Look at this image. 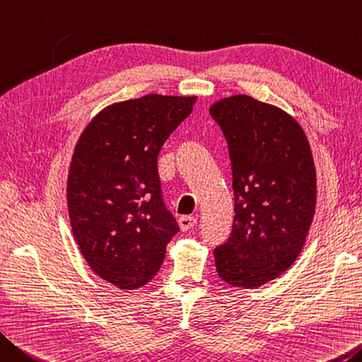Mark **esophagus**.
<instances>
[{
  "instance_id": "esophagus-1",
  "label": "esophagus",
  "mask_w": 362,
  "mask_h": 362,
  "mask_svg": "<svg viewBox=\"0 0 362 362\" xmlns=\"http://www.w3.org/2000/svg\"><path fill=\"white\" fill-rule=\"evenodd\" d=\"M180 228H181V230H189V229H192L195 224H197V218H194V216H181L180 218Z\"/></svg>"
}]
</instances>
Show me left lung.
Returning a JSON list of instances; mask_svg holds the SVG:
<instances>
[{
    "label": "left lung",
    "instance_id": "8db88e82",
    "mask_svg": "<svg viewBox=\"0 0 362 362\" xmlns=\"http://www.w3.org/2000/svg\"><path fill=\"white\" fill-rule=\"evenodd\" d=\"M226 138L234 189L230 237L215 248L218 276L255 288L293 264L316 210V168L303 128L247 94L210 107Z\"/></svg>",
    "mask_w": 362,
    "mask_h": 362
}]
</instances>
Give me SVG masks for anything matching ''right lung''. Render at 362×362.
<instances>
[{"instance_id":"add662e5","label":"right lung","mask_w":362,"mask_h":362,"mask_svg":"<svg viewBox=\"0 0 362 362\" xmlns=\"http://www.w3.org/2000/svg\"><path fill=\"white\" fill-rule=\"evenodd\" d=\"M195 100L147 94L115 103L76 142L67 180L70 224L90 268L118 288L149 282L180 230L163 204L157 157Z\"/></svg>"}]
</instances>
